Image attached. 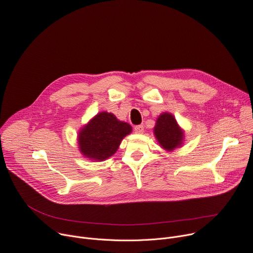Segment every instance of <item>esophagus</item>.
<instances>
[{
  "label": "esophagus",
  "instance_id": "1",
  "mask_svg": "<svg viewBox=\"0 0 253 253\" xmlns=\"http://www.w3.org/2000/svg\"><path fill=\"white\" fill-rule=\"evenodd\" d=\"M144 129H145V126L143 125H139V126H135L133 127V130L135 133H143L144 132Z\"/></svg>",
  "mask_w": 253,
  "mask_h": 253
}]
</instances>
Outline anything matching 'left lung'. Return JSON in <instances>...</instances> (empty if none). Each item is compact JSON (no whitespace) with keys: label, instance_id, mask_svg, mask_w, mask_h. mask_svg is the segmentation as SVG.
<instances>
[{"label":"left lung","instance_id":"obj_1","mask_svg":"<svg viewBox=\"0 0 253 253\" xmlns=\"http://www.w3.org/2000/svg\"><path fill=\"white\" fill-rule=\"evenodd\" d=\"M155 137L165 150L171 151L182 144L183 132L174 116L170 113L161 114L154 127Z\"/></svg>","mask_w":253,"mask_h":253}]
</instances>
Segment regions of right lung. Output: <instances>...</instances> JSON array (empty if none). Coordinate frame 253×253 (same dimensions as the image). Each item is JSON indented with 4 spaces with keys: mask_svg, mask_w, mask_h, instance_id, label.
<instances>
[{
    "mask_svg": "<svg viewBox=\"0 0 253 253\" xmlns=\"http://www.w3.org/2000/svg\"><path fill=\"white\" fill-rule=\"evenodd\" d=\"M130 131L128 124L120 122L112 113L100 112L80 130V151L87 158L103 161L112 156Z\"/></svg>",
    "mask_w": 253,
    "mask_h": 253,
    "instance_id": "add662e5",
    "label": "right lung"
}]
</instances>
